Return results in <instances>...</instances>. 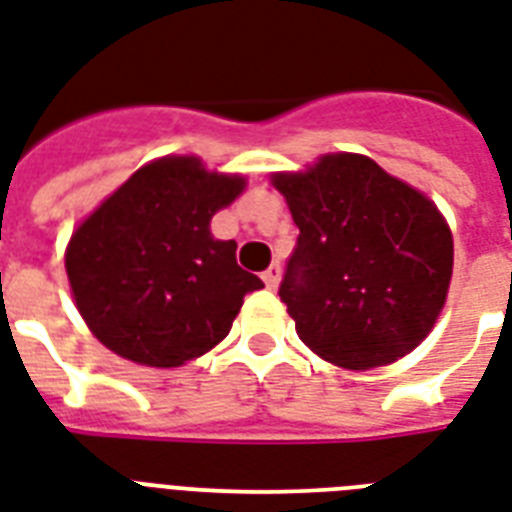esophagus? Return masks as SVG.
<instances>
[{
    "instance_id": "34e87169",
    "label": "esophagus",
    "mask_w": 512,
    "mask_h": 512,
    "mask_svg": "<svg viewBox=\"0 0 512 512\" xmlns=\"http://www.w3.org/2000/svg\"><path fill=\"white\" fill-rule=\"evenodd\" d=\"M263 282H265V287H268V290H276V287H279V282H282V268L273 263L271 268L263 273Z\"/></svg>"
}]
</instances>
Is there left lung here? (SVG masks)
<instances>
[{"instance_id": "obj_1", "label": "left lung", "mask_w": 512, "mask_h": 512, "mask_svg": "<svg viewBox=\"0 0 512 512\" xmlns=\"http://www.w3.org/2000/svg\"><path fill=\"white\" fill-rule=\"evenodd\" d=\"M271 185L300 230L279 287L300 341L343 370L411 354L454 273V236L435 201L357 152L273 171Z\"/></svg>"}]
</instances>
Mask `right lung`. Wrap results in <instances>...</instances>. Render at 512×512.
Segmentation results:
<instances>
[{
  "label": "right lung",
  "instance_id": "obj_1",
  "mask_svg": "<svg viewBox=\"0 0 512 512\" xmlns=\"http://www.w3.org/2000/svg\"><path fill=\"white\" fill-rule=\"evenodd\" d=\"M247 190L244 174L198 155L144 163L66 244L74 306L109 351L147 368H182L230 333L244 295L263 287L236 263L212 217Z\"/></svg>",
  "mask_w": 512,
  "mask_h": 512
}]
</instances>
